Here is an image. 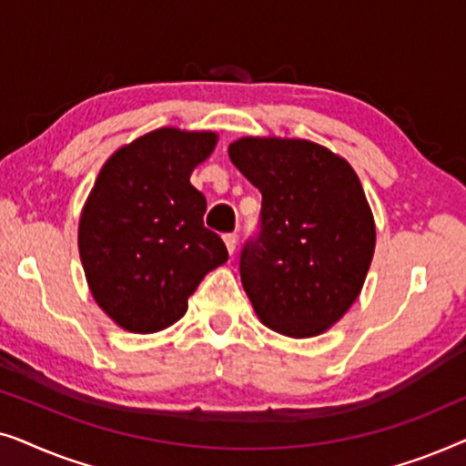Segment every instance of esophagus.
Masks as SVG:
<instances>
[{
    "instance_id": "34e87169",
    "label": "esophagus",
    "mask_w": 466,
    "mask_h": 466,
    "mask_svg": "<svg viewBox=\"0 0 466 466\" xmlns=\"http://www.w3.org/2000/svg\"><path fill=\"white\" fill-rule=\"evenodd\" d=\"M222 239H225L227 250L233 254L235 252V246H238V233H225V235H222Z\"/></svg>"
}]
</instances>
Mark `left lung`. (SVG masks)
Listing matches in <instances>:
<instances>
[{
  "mask_svg": "<svg viewBox=\"0 0 466 466\" xmlns=\"http://www.w3.org/2000/svg\"><path fill=\"white\" fill-rule=\"evenodd\" d=\"M228 157L263 195L258 235L239 257L254 311L282 335L324 333L356 301L375 250L359 176L308 139L241 137Z\"/></svg>",
  "mask_w": 466,
  "mask_h": 466,
  "instance_id": "1",
  "label": "left lung"
}]
</instances>
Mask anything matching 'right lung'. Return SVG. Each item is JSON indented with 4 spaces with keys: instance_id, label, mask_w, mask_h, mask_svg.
I'll return each mask as SVG.
<instances>
[{
    "instance_id": "right-lung-1",
    "label": "right lung",
    "mask_w": 466,
    "mask_h": 466,
    "mask_svg": "<svg viewBox=\"0 0 466 466\" xmlns=\"http://www.w3.org/2000/svg\"><path fill=\"white\" fill-rule=\"evenodd\" d=\"M216 133L157 129L114 152L80 216L78 248L99 308L131 333H157L187 314L208 271L227 263L203 227L206 197L190 174Z\"/></svg>"
}]
</instances>
